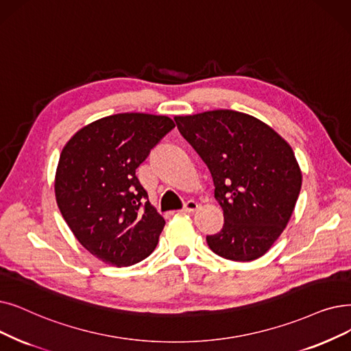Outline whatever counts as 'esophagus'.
<instances>
[{"label":"esophagus","instance_id":"obj_1","mask_svg":"<svg viewBox=\"0 0 351 351\" xmlns=\"http://www.w3.org/2000/svg\"><path fill=\"white\" fill-rule=\"evenodd\" d=\"M197 206H199V205H197V202L196 201H188L186 204H185V206H184V212H195L196 209H197Z\"/></svg>","mask_w":351,"mask_h":351}]
</instances>
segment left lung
Listing matches in <instances>:
<instances>
[{
  "instance_id": "1",
  "label": "left lung",
  "mask_w": 351,
  "mask_h": 351,
  "mask_svg": "<svg viewBox=\"0 0 351 351\" xmlns=\"http://www.w3.org/2000/svg\"><path fill=\"white\" fill-rule=\"evenodd\" d=\"M175 121L206 163L223 209L222 230L206 237L209 248L232 261L263 256L284 231L301 191L291 146L261 120L234 110Z\"/></svg>"
}]
</instances>
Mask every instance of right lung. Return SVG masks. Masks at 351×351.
Segmentation results:
<instances>
[{"mask_svg": "<svg viewBox=\"0 0 351 351\" xmlns=\"http://www.w3.org/2000/svg\"><path fill=\"white\" fill-rule=\"evenodd\" d=\"M175 128L166 116L119 113L80 129L64 146L56 172V199L71 232L100 261L141 263L165 226L136 169Z\"/></svg>", "mask_w": 351, "mask_h": 351, "instance_id": "1", "label": "right lung"}]
</instances>
